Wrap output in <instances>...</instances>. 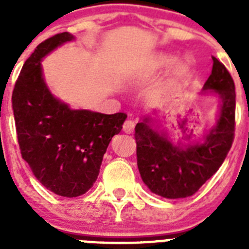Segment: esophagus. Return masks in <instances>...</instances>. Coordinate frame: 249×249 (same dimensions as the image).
<instances>
[{
    "label": "esophagus",
    "instance_id": "obj_1",
    "mask_svg": "<svg viewBox=\"0 0 249 249\" xmlns=\"http://www.w3.org/2000/svg\"><path fill=\"white\" fill-rule=\"evenodd\" d=\"M133 129H135V122L132 120H127L126 122L123 123V131L126 133H132Z\"/></svg>",
    "mask_w": 249,
    "mask_h": 249
}]
</instances>
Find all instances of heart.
<instances>
[{
    "mask_svg": "<svg viewBox=\"0 0 249 249\" xmlns=\"http://www.w3.org/2000/svg\"><path fill=\"white\" fill-rule=\"evenodd\" d=\"M172 62V56L166 53H158L155 57V66L156 67H164V66L169 65ZM191 65L187 59H181L178 61L175 66H173L172 71L169 73L168 80H167V87H171V86L177 85L178 82H181L187 74L190 73Z\"/></svg>",
    "mask_w": 249,
    "mask_h": 249,
    "instance_id": "b5f03b06",
    "label": "heart"
}]
</instances>
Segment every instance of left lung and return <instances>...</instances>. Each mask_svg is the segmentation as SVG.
<instances>
[{
	"label": "left lung",
	"mask_w": 249,
	"mask_h": 249,
	"mask_svg": "<svg viewBox=\"0 0 249 249\" xmlns=\"http://www.w3.org/2000/svg\"><path fill=\"white\" fill-rule=\"evenodd\" d=\"M212 73L202 94L218 97L215 124L202 140L175 143L160 121L146 116L135 128L137 166L152 193L168 199L195 195L222 166L234 138L236 92L227 68L212 57Z\"/></svg>",
	"instance_id": "obj_1"
}]
</instances>
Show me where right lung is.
Returning a JSON list of instances; mask_svg holds the SVG:
<instances>
[{"mask_svg": "<svg viewBox=\"0 0 249 249\" xmlns=\"http://www.w3.org/2000/svg\"><path fill=\"white\" fill-rule=\"evenodd\" d=\"M73 39L63 32L39 43L22 67L12 93L22 158L48 191L68 198L85 195L93 186L103 155L127 118L121 112L72 109L51 93L41 62Z\"/></svg>", "mask_w": 249, "mask_h": 249, "instance_id": "1", "label": "right lung"}]
</instances>
